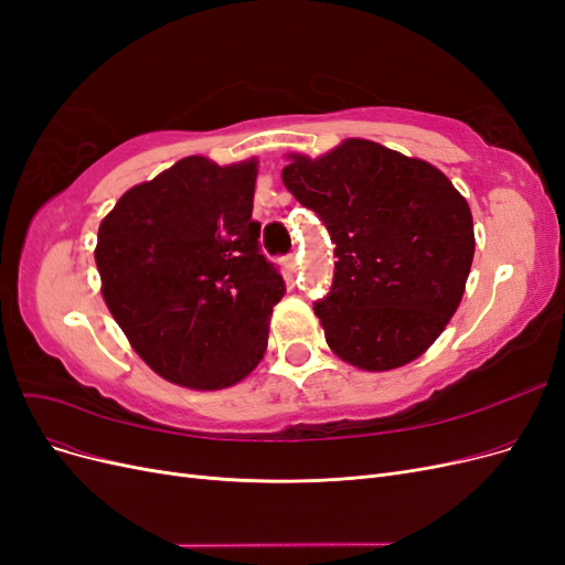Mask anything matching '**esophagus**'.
Wrapping results in <instances>:
<instances>
[{
    "label": "esophagus",
    "mask_w": 565,
    "mask_h": 565,
    "mask_svg": "<svg viewBox=\"0 0 565 565\" xmlns=\"http://www.w3.org/2000/svg\"><path fill=\"white\" fill-rule=\"evenodd\" d=\"M285 266H287V270H289V273H295V270H297V266H299V256H297V254H289L287 259H285Z\"/></svg>",
    "instance_id": "34e87169"
}]
</instances>
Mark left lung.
I'll return each instance as SVG.
<instances>
[{"label":"left lung","mask_w":565,"mask_h":565,"mask_svg":"<svg viewBox=\"0 0 565 565\" xmlns=\"http://www.w3.org/2000/svg\"><path fill=\"white\" fill-rule=\"evenodd\" d=\"M282 183L337 245L332 289L313 306L328 347L367 372L426 353L473 262L465 195L434 164L367 139H344L320 158L289 152Z\"/></svg>","instance_id":"obj_1"}]
</instances>
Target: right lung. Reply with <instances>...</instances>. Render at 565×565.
<instances>
[{
  "label": "right lung",
  "mask_w": 565,
  "mask_h": 565,
  "mask_svg": "<svg viewBox=\"0 0 565 565\" xmlns=\"http://www.w3.org/2000/svg\"><path fill=\"white\" fill-rule=\"evenodd\" d=\"M256 158L191 156L117 200L98 226L100 295L162 380L216 391L262 363L285 295L252 218Z\"/></svg>",
  "instance_id": "1"
}]
</instances>
